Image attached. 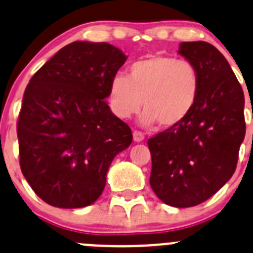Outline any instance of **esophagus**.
<instances>
[{"label": "esophagus", "instance_id": "obj_1", "mask_svg": "<svg viewBox=\"0 0 253 253\" xmlns=\"http://www.w3.org/2000/svg\"><path fill=\"white\" fill-rule=\"evenodd\" d=\"M133 141L134 142H142L144 139V134L142 133V132H139V131H136V129H134L133 131Z\"/></svg>", "mask_w": 253, "mask_h": 253}]
</instances>
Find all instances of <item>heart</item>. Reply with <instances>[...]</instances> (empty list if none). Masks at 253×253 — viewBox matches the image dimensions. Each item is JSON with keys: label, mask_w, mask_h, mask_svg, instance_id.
<instances>
[{"label": "heart", "mask_w": 253, "mask_h": 253, "mask_svg": "<svg viewBox=\"0 0 253 253\" xmlns=\"http://www.w3.org/2000/svg\"><path fill=\"white\" fill-rule=\"evenodd\" d=\"M200 91V75L192 61L164 55H149L133 61L124 74L110 83L109 100L112 112L129 119L146 111L142 124L158 122L164 128L178 126L194 109Z\"/></svg>", "instance_id": "obj_1"}]
</instances>
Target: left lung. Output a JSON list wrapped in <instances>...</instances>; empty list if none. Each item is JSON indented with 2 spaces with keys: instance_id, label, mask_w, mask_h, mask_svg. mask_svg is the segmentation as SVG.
<instances>
[{
  "instance_id": "left-lung-1",
  "label": "left lung",
  "mask_w": 253,
  "mask_h": 253,
  "mask_svg": "<svg viewBox=\"0 0 253 253\" xmlns=\"http://www.w3.org/2000/svg\"><path fill=\"white\" fill-rule=\"evenodd\" d=\"M178 53L200 75L194 109L178 126L148 139L149 184L174 208L199 205L229 181L246 132L242 87L225 56L207 42H183Z\"/></svg>"
}]
</instances>
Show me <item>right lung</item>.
I'll return each instance as SVG.
<instances>
[{
	"mask_svg": "<svg viewBox=\"0 0 253 253\" xmlns=\"http://www.w3.org/2000/svg\"><path fill=\"white\" fill-rule=\"evenodd\" d=\"M126 59L105 42H73L29 80L17 122L19 166L46 204L91 205L112 159L132 143L128 125L105 101Z\"/></svg>",
	"mask_w": 253,
	"mask_h": 253,
	"instance_id": "right-lung-1",
	"label": "right lung"
}]
</instances>
